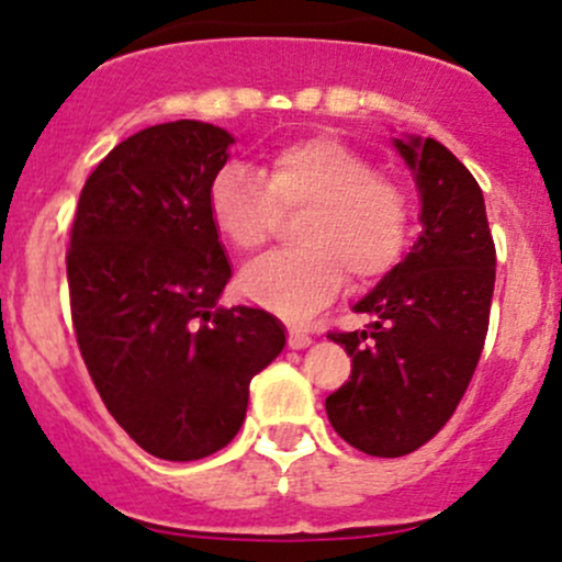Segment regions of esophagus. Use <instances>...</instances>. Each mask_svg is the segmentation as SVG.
Segmentation results:
<instances>
[{"label":"esophagus","instance_id":"1","mask_svg":"<svg viewBox=\"0 0 562 562\" xmlns=\"http://www.w3.org/2000/svg\"><path fill=\"white\" fill-rule=\"evenodd\" d=\"M310 342H313V337H310V334H304V331H291V334H288V345H291L293 350L307 348Z\"/></svg>","mask_w":562,"mask_h":562}]
</instances>
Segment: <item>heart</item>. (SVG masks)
<instances>
[{
	"mask_svg": "<svg viewBox=\"0 0 562 562\" xmlns=\"http://www.w3.org/2000/svg\"><path fill=\"white\" fill-rule=\"evenodd\" d=\"M206 212L220 239L239 252L263 247L280 212H302L293 228L302 247L263 255L241 271L249 302L291 321L331 302L345 271L364 285L394 269L411 220L405 190L372 173V162L334 135L277 146L263 179L225 166L209 184Z\"/></svg>",
	"mask_w": 562,
	"mask_h": 562,
	"instance_id": "heart-1",
	"label": "heart"
}]
</instances>
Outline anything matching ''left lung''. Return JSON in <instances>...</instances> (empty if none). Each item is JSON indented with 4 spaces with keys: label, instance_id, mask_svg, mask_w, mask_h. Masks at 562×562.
I'll return each mask as SVG.
<instances>
[{
    "label": "left lung",
    "instance_id": "left-lung-1",
    "mask_svg": "<svg viewBox=\"0 0 562 562\" xmlns=\"http://www.w3.org/2000/svg\"><path fill=\"white\" fill-rule=\"evenodd\" d=\"M394 149L422 198L411 252L356 304L364 331L328 334L353 359L326 396L331 427L370 457H405L432 440L468 391L490 328L495 245L473 173L435 138Z\"/></svg>",
    "mask_w": 562,
    "mask_h": 562
}]
</instances>
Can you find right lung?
I'll use <instances>...</instances> for the list:
<instances>
[{
  "label": "right lung",
  "mask_w": 562,
  "mask_h": 562,
  "mask_svg": "<svg viewBox=\"0 0 562 562\" xmlns=\"http://www.w3.org/2000/svg\"><path fill=\"white\" fill-rule=\"evenodd\" d=\"M234 135L179 119L108 151L78 198L67 249L87 370L151 457L203 459L245 424L249 381L285 348L266 310L220 307L231 280L206 212Z\"/></svg>",
  "instance_id": "1"
}]
</instances>
